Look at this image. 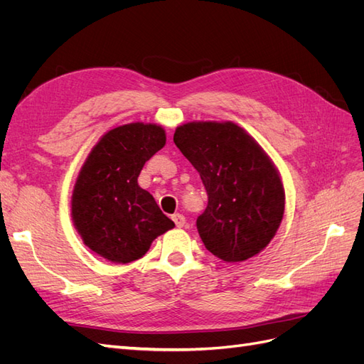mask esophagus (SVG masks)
<instances>
[{
    "label": "esophagus",
    "mask_w": 364,
    "mask_h": 364,
    "mask_svg": "<svg viewBox=\"0 0 364 364\" xmlns=\"http://www.w3.org/2000/svg\"><path fill=\"white\" fill-rule=\"evenodd\" d=\"M173 222H174V225L178 226V228H182L183 225H185V217L182 215V214H174L173 217Z\"/></svg>",
    "instance_id": "1"
}]
</instances>
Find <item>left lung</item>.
<instances>
[{"label": "left lung", "mask_w": 364, "mask_h": 364, "mask_svg": "<svg viewBox=\"0 0 364 364\" xmlns=\"http://www.w3.org/2000/svg\"><path fill=\"white\" fill-rule=\"evenodd\" d=\"M173 141L208 193V206L197 217L205 247L226 262L255 257L277 234L285 203L279 173L266 151L230 121L186 123Z\"/></svg>", "instance_id": "8db88e82"}]
</instances>
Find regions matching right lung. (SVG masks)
<instances>
[{
	"mask_svg": "<svg viewBox=\"0 0 364 364\" xmlns=\"http://www.w3.org/2000/svg\"><path fill=\"white\" fill-rule=\"evenodd\" d=\"M164 146L161 126L130 123L109 130L86 158L74 185L71 215L83 243L97 255L132 262L174 226L138 185L144 164Z\"/></svg>",
	"mask_w": 364,
	"mask_h": 364,
	"instance_id": "add662e5",
	"label": "right lung"
}]
</instances>
